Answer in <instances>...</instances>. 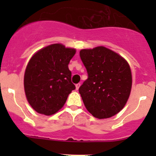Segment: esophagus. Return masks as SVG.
<instances>
[{"mask_svg": "<svg viewBox=\"0 0 156 156\" xmlns=\"http://www.w3.org/2000/svg\"><path fill=\"white\" fill-rule=\"evenodd\" d=\"M80 86V83H77V84H76V90H78V89H79Z\"/></svg>", "mask_w": 156, "mask_h": 156, "instance_id": "1", "label": "esophagus"}]
</instances>
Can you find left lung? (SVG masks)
<instances>
[{
	"instance_id": "obj_1",
	"label": "left lung",
	"mask_w": 156,
	"mask_h": 156,
	"mask_svg": "<svg viewBox=\"0 0 156 156\" xmlns=\"http://www.w3.org/2000/svg\"><path fill=\"white\" fill-rule=\"evenodd\" d=\"M80 57L88 74L79 88L86 108L98 119L113 117L125 106L131 90L128 62L102 46L81 50Z\"/></svg>"
}]
</instances>
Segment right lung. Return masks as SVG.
Returning a JSON list of instances; mask_svg holds the SVG:
<instances>
[{
	"mask_svg": "<svg viewBox=\"0 0 156 156\" xmlns=\"http://www.w3.org/2000/svg\"><path fill=\"white\" fill-rule=\"evenodd\" d=\"M75 53V49L53 44L41 49L30 59L25 72L24 88L28 103L37 112L55 114L76 89L68 68Z\"/></svg>",
	"mask_w": 156,
	"mask_h": 156,
	"instance_id": "1",
	"label": "right lung"
}]
</instances>
